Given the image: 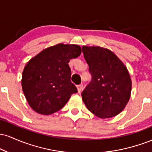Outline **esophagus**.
I'll use <instances>...</instances> for the list:
<instances>
[{
    "label": "esophagus",
    "instance_id": "obj_1",
    "mask_svg": "<svg viewBox=\"0 0 152 152\" xmlns=\"http://www.w3.org/2000/svg\"><path fill=\"white\" fill-rule=\"evenodd\" d=\"M82 88H83V84H79L77 86V89H78V92L80 93L81 91Z\"/></svg>",
    "mask_w": 152,
    "mask_h": 152
}]
</instances>
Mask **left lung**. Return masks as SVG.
Returning <instances> with one entry per match:
<instances>
[{
  "instance_id": "obj_1",
  "label": "left lung",
  "mask_w": 152,
  "mask_h": 152,
  "mask_svg": "<svg viewBox=\"0 0 152 152\" xmlns=\"http://www.w3.org/2000/svg\"><path fill=\"white\" fill-rule=\"evenodd\" d=\"M92 79L82 92V100L102 118L121 113L129 101L132 80L126 66L114 52L100 46H82Z\"/></svg>"
}]
</instances>
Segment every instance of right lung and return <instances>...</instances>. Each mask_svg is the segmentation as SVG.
Instances as JSON below:
<instances>
[{
  "label": "right lung",
  "mask_w": 152,
  "mask_h": 152,
  "mask_svg": "<svg viewBox=\"0 0 152 152\" xmlns=\"http://www.w3.org/2000/svg\"><path fill=\"white\" fill-rule=\"evenodd\" d=\"M81 53L78 45L58 43L43 49L26 64L22 89L34 111L43 115L53 114L77 92L71 81L69 63Z\"/></svg>",
  "instance_id": "right-lung-1"
}]
</instances>
